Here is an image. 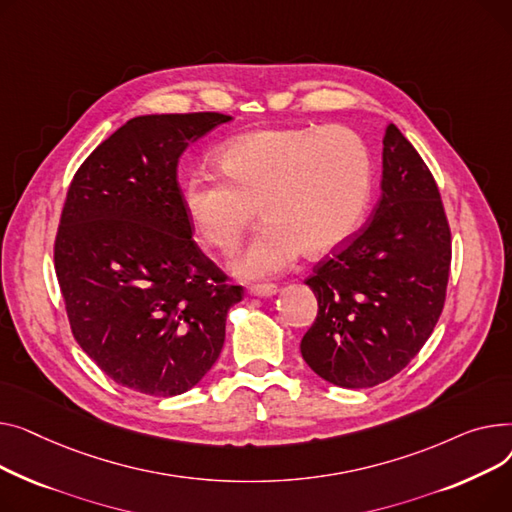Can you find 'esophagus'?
<instances>
[{
	"mask_svg": "<svg viewBox=\"0 0 512 512\" xmlns=\"http://www.w3.org/2000/svg\"><path fill=\"white\" fill-rule=\"evenodd\" d=\"M277 285H273V283H262V285H252L250 289H248V295H252V297H273V295H277Z\"/></svg>",
	"mask_w": 512,
	"mask_h": 512,
	"instance_id": "esophagus-1",
	"label": "esophagus"
}]
</instances>
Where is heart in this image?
I'll use <instances>...</instances> for the list:
<instances>
[{
	"mask_svg": "<svg viewBox=\"0 0 512 512\" xmlns=\"http://www.w3.org/2000/svg\"><path fill=\"white\" fill-rule=\"evenodd\" d=\"M223 175L192 171L182 186L190 223L204 242L231 254L254 225H266L235 260V273L262 279L304 252L341 250L362 227L372 198V153L349 128H264L219 150Z\"/></svg>",
	"mask_w": 512,
	"mask_h": 512,
	"instance_id": "1",
	"label": "heart"
}]
</instances>
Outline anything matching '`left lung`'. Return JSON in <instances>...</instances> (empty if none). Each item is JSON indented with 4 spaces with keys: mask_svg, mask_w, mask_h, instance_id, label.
I'll use <instances>...</instances> for the list:
<instances>
[{
    "mask_svg": "<svg viewBox=\"0 0 512 512\" xmlns=\"http://www.w3.org/2000/svg\"><path fill=\"white\" fill-rule=\"evenodd\" d=\"M382 196L370 223L306 281L318 316L302 357L326 382L368 388L399 374L442 314L450 227L434 177L395 124L382 140Z\"/></svg>",
    "mask_w": 512,
    "mask_h": 512,
    "instance_id": "1",
    "label": "left lung"
}]
</instances>
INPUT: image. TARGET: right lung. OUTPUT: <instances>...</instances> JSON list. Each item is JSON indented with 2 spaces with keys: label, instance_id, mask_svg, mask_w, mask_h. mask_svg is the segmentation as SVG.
Returning <instances> with one entry per match:
<instances>
[{
  "label": "right lung",
  "instance_id": "add662e5",
  "mask_svg": "<svg viewBox=\"0 0 512 512\" xmlns=\"http://www.w3.org/2000/svg\"><path fill=\"white\" fill-rule=\"evenodd\" d=\"M229 115L130 119L76 171L55 237L74 339L117 384L175 397L213 368L244 287L192 239L177 163Z\"/></svg>",
  "mask_w": 512,
  "mask_h": 512
}]
</instances>
